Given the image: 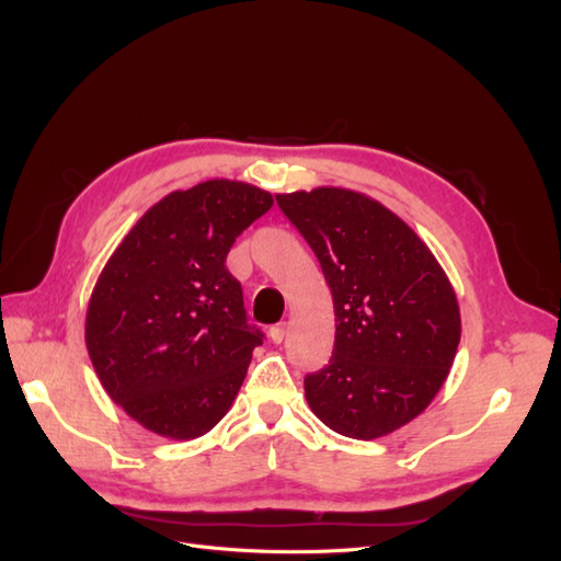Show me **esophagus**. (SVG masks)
Listing matches in <instances>:
<instances>
[{
  "instance_id": "1",
  "label": "esophagus",
  "mask_w": 561,
  "mask_h": 561,
  "mask_svg": "<svg viewBox=\"0 0 561 561\" xmlns=\"http://www.w3.org/2000/svg\"><path fill=\"white\" fill-rule=\"evenodd\" d=\"M286 336V322H279V325H273L271 328V339L273 343H282Z\"/></svg>"
}]
</instances>
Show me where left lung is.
Segmentation results:
<instances>
[{
  "label": "left lung",
  "mask_w": 561,
  "mask_h": 561,
  "mask_svg": "<svg viewBox=\"0 0 561 561\" xmlns=\"http://www.w3.org/2000/svg\"><path fill=\"white\" fill-rule=\"evenodd\" d=\"M311 245L336 316L330 364L305 377L313 414L359 440L430 407L461 339L457 293L421 236L385 204L339 186L275 195Z\"/></svg>",
  "instance_id": "left-lung-1"
}]
</instances>
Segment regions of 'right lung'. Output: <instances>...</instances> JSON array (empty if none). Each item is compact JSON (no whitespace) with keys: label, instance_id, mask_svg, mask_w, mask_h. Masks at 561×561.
I'll return each instance as SVG.
<instances>
[{"label":"right lung","instance_id":"right-lung-1","mask_svg":"<svg viewBox=\"0 0 561 561\" xmlns=\"http://www.w3.org/2000/svg\"><path fill=\"white\" fill-rule=\"evenodd\" d=\"M273 206L209 180L147 209L102 268L85 311L88 357L108 398L163 438L214 430L239 396L261 332L227 271L236 236Z\"/></svg>","mask_w":561,"mask_h":561}]
</instances>
